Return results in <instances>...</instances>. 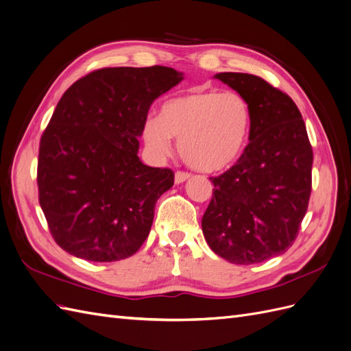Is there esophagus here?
<instances>
[{
	"label": "esophagus",
	"instance_id": "1",
	"mask_svg": "<svg viewBox=\"0 0 351 351\" xmlns=\"http://www.w3.org/2000/svg\"><path fill=\"white\" fill-rule=\"evenodd\" d=\"M190 177H192V174H190V173H187V171H177L176 173V183L177 184H180V183H183V182H186V180L187 178H190Z\"/></svg>",
	"mask_w": 351,
	"mask_h": 351
}]
</instances>
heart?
Segmentation results:
<instances>
[{
  "label": "heart",
  "mask_w": 351,
  "mask_h": 351,
  "mask_svg": "<svg viewBox=\"0 0 351 351\" xmlns=\"http://www.w3.org/2000/svg\"><path fill=\"white\" fill-rule=\"evenodd\" d=\"M252 112L236 92L195 90L168 99L158 117L143 124L146 146L158 155L171 151V137L180 141L184 161L205 173L230 168L246 149Z\"/></svg>",
  "instance_id": "b5f03b06"
}]
</instances>
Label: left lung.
Returning <instances> with one entry per match:
<instances>
[{
	"instance_id": "obj_1",
	"label": "left lung",
	"mask_w": 351,
	"mask_h": 351,
	"mask_svg": "<svg viewBox=\"0 0 351 351\" xmlns=\"http://www.w3.org/2000/svg\"><path fill=\"white\" fill-rule=\"evenodd\" d=\"M249 104V143L226 173L210 177L214 193L202 218L218 256L252 265L289 250L299 236L312 192L313 151L294 101L259 76H215Z\"/></svg>"
}]
</instances>
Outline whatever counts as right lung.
Returning a JSON list of instances; mask_svg holds the SVG:
<instances>
[{
  "label": "right lung",
  "instance_id": "add662e5",
  "mask_svg": "<svg viewBox=\"0 0 351 351\" xmlns=\"http://www.w3.org/2000/svg\"><path fill=\"white\" fill-rule=\"evenodd\" d=\"M164 66L105 67L74 82L40 136L38 197L52 239L73 256L114 262L141 249L171 168L145 165L151 104L182 82Z\"/></svg>",
  "mask_w": 351,
  "mask_h": 351
}]
</instances>
